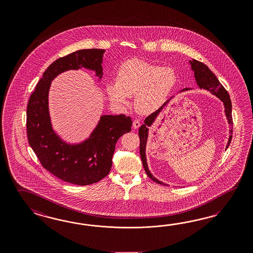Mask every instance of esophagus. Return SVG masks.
Here are the masks:
<instances>
[{
	"label": "esophagus",
	"instance_id": "obj_1",
	"mask_svg": "<svg viewBox=\"0 0 253 253\" xmlns=\"http://www.w3.org/2000/svg\"><path fill=\"white\" fill-rule=\"evenodd\" d=\"M139 126H140V121H139V120H137V119L134 120V121H133V128L137 129V128H138Z\"/></svg>",
	"mask_w": 253,
	"mask_h": 253
}]
</instances>
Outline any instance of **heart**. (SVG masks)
I'll list each match as a JSON object with an SVG mask.
<instances>
[{
  "label": "heart",
  "instance_id": "obj_1",
  "mask_svg": "<svg viewBox=\"0 0 253 253\" xmlns=\"http://www.w3.org/2000/svg\"><path fill=\"white\" fill-rule=\"evenodd\" d=\"M177 82L173 68L131 59L117 71V80H109L106 91L110 100L119 105H127L130 96L136 95L137 110L149 115L166 102Z\"/></svg>",
  "mask_w": 253,
  "mask_h": 253
}]
</instances>
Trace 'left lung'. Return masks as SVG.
I'll list each match as a JSON object with an SVG mask.
<instances>
[{
  "label": "left lung",
  "mask_w": 253,
  "mask_h": 253,
  "mask_svg": "<svg viewBox=\"0 0 253 253\" xmlns=\"http://www.w3.org/2000/svg\"><path fill=\"white\" fill-rule=\"evenodd\" d=\"M189 64L191 65V69L194 71V77H195L196 82H197V85L199 86V87L208 90L211 93L217 96L221 101L224 102L225 116H226L228 123L230 124L232 126L233 125L232 103L228 92L225 90V88L219 82V80L215 77V75L210 70L209 67L207 65H204L202 62L197 61V60H194V59L189 61ZM188 89H190V88H184V89L181 90L180 92L185 91V90H188ZM170 100H168L166 102H165L164 105L161 108L158 109L156 112L152 113V115H150L148 117H146V119L144 120V124L138 129V137H139V141H140L139 142V144H140L139 152H140V157H141V161H142V164H143L145 172H146V173L148 174V176L152 180L158 183V184H161V185H166V186H167V185L158 180L156 177H154L152 175V173H151V172H150V170H149L148 164H147V159H146V144H147V140H148L149 126H152L153 122L155 121L156 117L159 116L161 111L170 101ZM229 134H230V136H229V138H228V142H227L225 149L228 148V146H229L230 142H231L233 126H231V129L229 130Z\"/></svg>",
  "instance_id": "1"
}]
</instances>
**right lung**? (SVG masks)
<instances>
[{"instance_id": "right-lung-1", "label": "right lung", "mask_w": 253, "mask_h": 253, "mask_svg": "<svg viewBox=\"0 0 253 253\" xmlns=\"http://www.w3.org/2000/svg\"><path fill=\"white\" fill-rule=\"evenodd\" d=\"M104 50L75 51L54 61L45 70L29 98L27 108L29 143L46 170L61 180L87 186L108 174L118 138L131 131L129 116H101L90 136L79 144L64 141L52 129L48 96L51 83L58 75L68 70L86 68L102 78Z\"/></svg>"}]
</instances>
